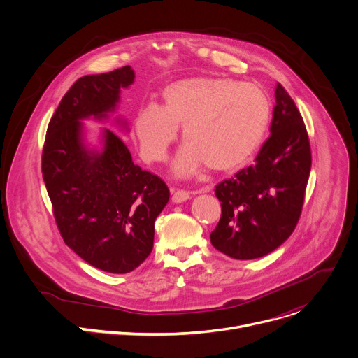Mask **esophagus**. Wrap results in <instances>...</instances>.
Listing matches in <instances>:
<instances>
[{
    "label": "esophagus",
    "mask_w": 358,
    "mask_h": 358,
    "mask_svg": "<svg viewBox=\"0 0 358 358\" xmlns=\"http://www.w3.org/2000/svg\"><path fill=\"white\" fill-rule=\"evenodd\" d=\"M170 191H171V195H173L171 199H173V202H176V203L184 202V201H187V199L191 198V194H189L188 191H185V189H180V188L171 187Z\"/></svg>",
    "instance_id": "esophagus-1"
}]
</instances>
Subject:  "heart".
<instances>
[{"label":"heart","instance_id":"heart-1","mask_svg":"<svg viewBox=\"0 0 358 358\" xmlns=\"http://www.w3.org/2000/svg\"><path fill=\"white\" fill-rule=\"evenodd\" d=\"M271 120V101L258 85L229 78H187L163 90V106L148 103L133 122L141 157L162 163L182 126L185 144L173 163L178 177L203 166L215 171L245 163L261 144Z\"/></svg>","mask_w":358,"mask_h":358}]
</instances>
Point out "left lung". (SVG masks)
<instances>
[{
	"label": "left lung",
	"instance_id": "left-lung-1",
	"mask_svg": "<svg viewBox=\"0 0 358 358\" xmlns=\"http://www.w3.org/2000/svg\"><path fill=\"white\" fill-rule=\"evenodd\" d=\"M275 100L271 136L255 163L215 187L222 214L211 243L234 259H257L275 250L301 214L312 167L309 136L280 83Z\"/></svg>",
	"mask_w": 358,
	"mask_h": 358
}]
</instances>
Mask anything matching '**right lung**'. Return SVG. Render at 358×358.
I'll use <instances>...</instances> for the list:
<instances>
[{
  "label": "right lung",
  "mask_w": 358,
  "mask_h": 358,
  "mask_svg": "<svg viewBox=\"0 0 358 358\" xmlns=\"http://www.w3.org/2000/svg\"><path fill=\"white\" fill-rule=\"evenodd\" d=\"M133 82L130 66L79 78L50 119L42 151V177L65 243L109 273H129L145 261L170 198L166 182L136 166L112 130H103L101 150L83 141L82 120L106 119Z\"/></svg>",
  "instance_id": "add662e5"
}]
</instances>
